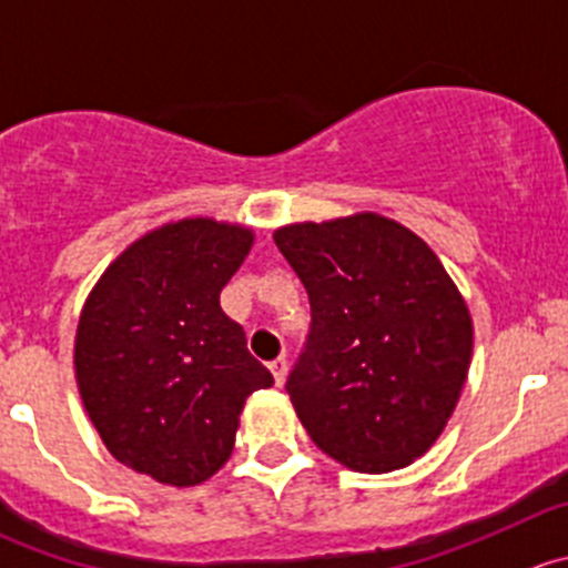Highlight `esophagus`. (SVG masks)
Instances as JSON below:
<instances>
[{"label": "esophagus", "instance_id": "esophagus-1", "mask_svg": "<svg viewBox=\"0 0 568 568\" xmlns=\"http://www.w3.org/2000/svg\"><path fill=\"white\" fill-rule=\"evenodd\" d=\"M268 372L274 374V383L283 385L285 383V374H288V361H285V357H277V361L268 363Z\"/></svg>", "mask_w": 568, "mask_h": 568}]
</instances>
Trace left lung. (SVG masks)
Here are the masks:
<instances>
[{
	"label": "left lung",
	"mask_w": 568,
	"mask_h": 568,
	"mask_svg": "<svg viewBox=\"0 0 568 568\" xmlns=\"http://www.w3.org/2000/svg\"><path fill=\"white\" fill-rule=\"evenodd\" d=\"M274 244L311 300L285 383L302 427L346 469H405L438 442L469 374L475 327L458 285L379 213L285 224Z\"/></svg>",
	"instance_id": "1"
}]
</instances>
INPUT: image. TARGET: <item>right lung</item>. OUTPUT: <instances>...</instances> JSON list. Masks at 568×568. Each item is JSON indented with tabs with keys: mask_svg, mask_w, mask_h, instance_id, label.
I'll list each match as a JSON object with an SVG mask.
<instances>
[{
	"mask_svg": "<svg viewBox=\"0 0 568 568\" xmlns=\"http://www.w3.org/2000/svg\"><path fill=\"white\" fill-rule=\"evenodd\" d=\"M252 244L244 224L169 222L132 241L88 294L77 388L126 469L163 486H200L233 455L246 396L274 385L219 302Z\"/></svg>",
	"mask_w": 568,
	"mask_h": 568,
	"instance_id": "right-lung-1",
	"label": "right lung"
}]
</instances>
